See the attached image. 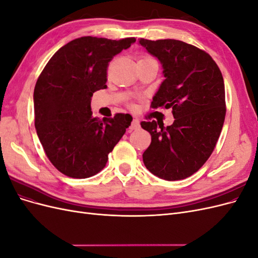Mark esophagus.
Wrapping results in <instances>:
<instances>
[{
    "instance_id": "1",
    "label": "esophagus",
    "mask_w": 258,
    "mask_h": 258,
    "mask_svg": "<svg viewBox=\"0 0 258 258\" xmlns=\"http://www.w3.org/2000/svg\"><path fill=\"white\" fill-rule=\"evenodd\" d=\"M139 128H140V121H139V119L134 118V119H132L131 123H130V126H129V131H134V130H137Z\"/></svg>"
}]
</instances>
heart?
Returning <instances> with one entry per match:
<instances>
[{
    "mask_svg": "<svg viewBox=\"0 0 258 258\" xmlns=\"http://www.w3.org/2000/svg\"><path fill=\"white\" fill-rule=\"evenodd\" d=\"M147 59H152V57H148V56H143L140 60H147Z\"/></svg>",
    "mask_w": 258,
    "mask_h": 258,
    "instance_id": "b5f03b06",
    "label": "heart"
}]
</instances>
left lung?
I'll list each match as a JSON object with an SVG mask.
<instances>
[{
    "instance_id": "obj_1",
    "label": "left lung",
    "mask_w": 258,
    "mask_h": 258,
    "mask_svg": "<svg viewBox=\"0 0 258 258\" xmlns=\"http://www.w3.org/2000/svg\"><path fill=\"white\" fill-rule=\"evenodd\" d=\"M139 43L163 68L165 81L153 98V108H172L174 121H142L152 136L143 153V162L153 174L167 181L192 175L205 165L214 147L225 120L226 102L223 75L208 52L176 40Z\"/></svg>"
}]
</instances>
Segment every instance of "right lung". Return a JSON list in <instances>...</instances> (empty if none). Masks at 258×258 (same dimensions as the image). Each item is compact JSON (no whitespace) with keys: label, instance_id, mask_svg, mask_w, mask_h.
<instances>
[{"label":"right lung","instance_id":"right-lung-1","mask_svg":"<svg viewBox=\"0 0 258 258\" xmlns=\"http://www.w3.org/2000/svg\"><path fill=\"white\" fill-rule=\"evenodd\" d=\"M135 37L83 36L53 54L34 88L35 129L46 156L61 173L87 178L99 173L130 126L129 114L92 117L93 92L106 88L108 62Z\"/></svg>","mask_w":258,"mask_h":258}]
</instances>
